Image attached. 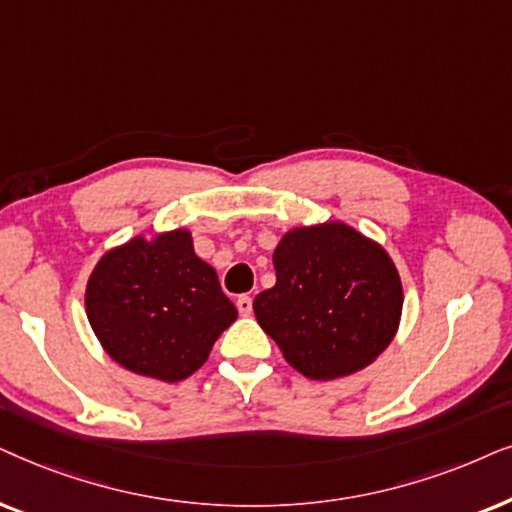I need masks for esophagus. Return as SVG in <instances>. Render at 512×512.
<instances>
[{"mask_svg": "<svg viewBox=\"0 0 512 512\" xmlns=\"http://www.w3.org/2000/svg\"><path fill=\"white\" fill-rule=\"evenodd\" d=\"M236 309L241 316H250L252 313V297L250 295H241L236 299Z\"/></svg>", "mask_w": 512, "mask_h": 512, "instance_id": "esophagus-1", "label": "esophagus"}]
</instances>
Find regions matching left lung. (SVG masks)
Segmentation results:
<instances>
[{"label": "left lung", "mask_w": 512, "mask_h": 512, "mask_svg": "<svg viewBox=\"0 0 512 512\" xmlns=\"http://www.w3.org/2000/svg\"><path fill=\"white\" fill-rule=\"evenodd\" d=\"M274 267L276 285L252 309L304 377H346L391 344L403 285L381 245L342 222L292 229L278 243Z\"/></svg>", "instance_id": "1"}]
</instances>
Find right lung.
<instances>
[{
  "label": "right lung",
  "instance_id": "obj_1",
  "mask_svg": "<svg viewBox=\"0 0 512 512\" xmlns=\"http://www.w3.org/2000/svg\"><path fill=\"white\" fill-rule=\"evenodd\" d=\"M88 323L105 351L135 374L180 381L206 363L238 311L189 231L133 238L109 250L86 288Z\"/></svg>",
  "mask_w": 512,
  "mask_h": 512
}]
</instances>
